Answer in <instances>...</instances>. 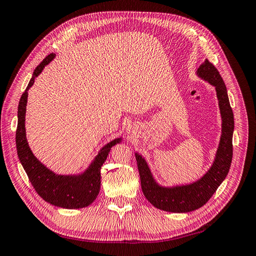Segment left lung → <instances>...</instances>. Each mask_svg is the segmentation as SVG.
Instances as JSON below:
<instances>
[{"label":"left lung","mask_w":256,"mask_h":256,"mask_svg":"<svg viewBox=\"0 0 256 256\" xmlns=\"http://www.w3.org/2000/svg\"><path fill=\"white\" fill-rule=\"evenodd\" d=\"M196 74L214 86L221 114V136L212 166L198 180L172 187L159 184L142 154L136 152L141 188L145 198L156 208L168 212H190L205 205L226 180L233 158L234 114L232 110L226 84L216 68L206 60Z\"/></svg>","instance_id":"left-lung-1"}]
</instances>
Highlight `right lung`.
Wrapping results in <instances>:
<instances>
[{
	"mask_svg": "<svg viewBox=\"0 0 256 256\" xmlns=\"http://www.w3.org/2000/svg\"><path fill=\"white\" fill-rule=\"evenodd\" d=\"M56 58L51 53L38 65L33 72L26 90L23 92L18 106V126L16 131V146L21 164L36 192L46 202L66 209H79L90 205L100 191V168L109 156L112 147L120 144L122 138H116L106 144L90 162L88 168L80 174L62 175L54 173L38 160L30 150L26 134V112L28 90L35 79L42 74L44 66Z\"/></svg>",
	"mask_w": 256,
	"mask_h": 256,
	"instance_id": "1",
	"label": "right lung"
}]
</instances>
